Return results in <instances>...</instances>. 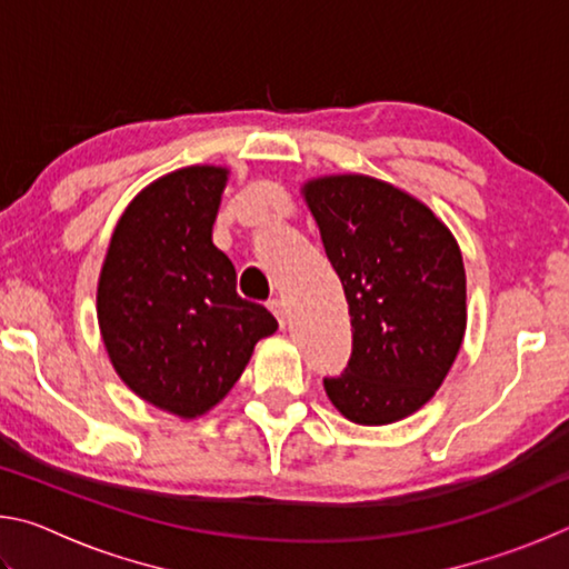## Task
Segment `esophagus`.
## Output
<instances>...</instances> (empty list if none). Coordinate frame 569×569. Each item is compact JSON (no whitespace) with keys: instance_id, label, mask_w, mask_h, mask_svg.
Wrapping results in <instances>:
<instances>
[{"instance_id":"esophagus-1","label":"esophagus","mask_w":569,"mask_h":569,"mask_svg":"<svg viewBox=\"0 0 569 569\" xmlns=\"http://www.w3.org/2000/svg\"><path fill=\"white\" fill-rule=\"evenodd\" d=\"M268 311L276 316L278 323H281V329H283V326H286V306L278 301V298H273V301H268Z\"/></svg>"}]
</instances>
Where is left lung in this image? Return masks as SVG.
<instances>
[{
    "label": "left lung",
    "mask_w": 569,
    "mask_h": 569,
    "mask_svg": "<svg viewBox=\"0 0 569 569\" xmlns=\"http://www.w3.org/2000/svg\"><path fill=\"white\" fill-rule=\"evenodd\" d=\"M301 192L351 316V361L323 389L353 423L407 419L445 383L465 341L457 238L419 198L361 172L311 178Z\"/></svg>",
    "instance_id": "8db88e82"
}]
</instances>
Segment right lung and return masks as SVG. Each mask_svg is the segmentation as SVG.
Masks as SVG:
<instances>
[{"label":"right lung","instance_id":"right-lung-1","mask_svg":"<svg viewBox=\"0 0 569 569\" xmlns=\"http://www.w3.org/2000/svg\"><path fill=\"white\" fill-rule=\"evenodd\" d=\"M230 170L188 166L152 180L112 230L98 281V323L112 369L142 401L198 419L228 397L256 343L276 333L236 291L213 246Z\"/></svg>","mask_w":569,"mask_h":569}]
</instances>
